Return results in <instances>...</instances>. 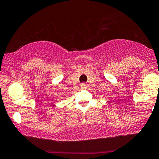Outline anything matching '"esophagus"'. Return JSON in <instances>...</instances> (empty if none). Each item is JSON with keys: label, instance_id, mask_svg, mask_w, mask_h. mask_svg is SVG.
<instances>
[{"label": "esophagus", "instance_id": "obj_1", "mask_svg": "<svg viewBox=\"0 0 159 159\" xmlns=\"http://www.w3.org/2000/svg\"><path fill=\"white\" fill-rule=\"evenodd\" d=\"M80 87L81 88L86 89L87 87V84H86V83H82V84H80Z\"/></svg>", "mask_w": 159, "mask_h": 159}]
</instances>
